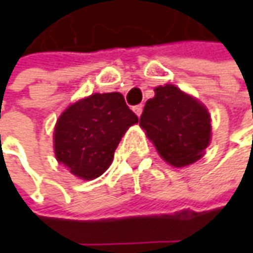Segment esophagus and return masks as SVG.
<instances>
[{
  "label": "esophagus",
  "mask_w": 253,
  "mask_h": 253,
  "mask_svg": "<svg viewBox=\"0 0 253 253\" xmlns=\"http://www.w3.org/2000/svg\"><path fill=\"white\" fill-rule=\"evenodd\" d=\"M142 111H143V105H135V107H133V112H135L138 117H141Z\"/></svg>",
  "instance_id": "esophagus-1"
}]
</instances>
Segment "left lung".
Segmentation results:
<instances>
[{
	"instance_id": "1",
	"label": "left lung",
	"mask_w": 253,
	"mask_h": 253,
	"mask_svg": "<svg viewBox=\"0 0 253 253\" xmlns=\"http://www.w3.org/2000/svg\"><path fill=\"white\" fill-rule=\"evenodd\" d=\"M139 125L158 153L174 168L197 162L211 141V120L207 108L173 84L155 88Z\"/></svg>"
}]
</instances>
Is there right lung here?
Returning a JSON list of instances; mask_svg holds the SVG:
<instances>
[{"instance_id":"1","label":"right lung","mask_w":253,"mask_h":253,"mask_svg":"<svg viewBox=\"0 0 253 253\" xmlns=\"http://www.w3.org/2000/svg\"><path fill=\"white\" fill-rule=\"evenodd\" d=\"M138 122L121 92H95L67 107L54 126V153L83 180L101 176L126 129Z\"/></svg>"}]
</instances>
